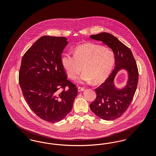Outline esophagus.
<instances>
[{
	"instance_id": "esophagus-1",
	"label": "esophagus",
	"mask_w": 156,
	"mask_h": 156,
	"mask_svg": "<svg viewBox=\"0 0 156 156\" xmlns=\"http://www.w3.org/2000/svg\"><path fill=\"white\" fill-rule=\"evenodd\" d=\"M84 89H85V88H84V87H78V91H79V92L83 90Z\"/></svg>"
}]
</instances>
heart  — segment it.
<instances>
[{"instance_id": "heart-1", "label": "heart", "mask_w": 156, "mask_h": 156, "mask_svg": "<svg viewBox=\"0 0 156 156\" xmlns=\"http://www.w3.org/2000/svg\"><path fill=\"white\" fill-rule=\"evenodd\" d=\"M115 62V55L111 49L101 45L87 43L80 45L75 49L74 55L65 54L61 58V62L68 76L72 80L77 78L81 72H84L80 81H94L101 83L111 73Z\"/></svg>"}]
</instances>
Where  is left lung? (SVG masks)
<instances>
[{"label": "left lung", "mask_w": 156, "mask_h": 156, "mask_svg": "<svg viewBox=\"0 0 156 156\" xmlns=\"http://www.w3.org/2000/svg\"><path fill=\"white\" fill-rule=\"evenodd\" d=\"M90 37L107 45L115 55V67L106 81L95 89L97 97L90 104V108L101 119L115 120L127 111L133 99L139 80L137 64L129 48L111 34L101 33ZM123 68L128 71L129 80L124 89L118 90L114 86L113 80L119 69Z\"/></svg>", "instance_id": "left-lung-1"}]
</instances>
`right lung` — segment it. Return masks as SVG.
I'll use <instances>...</instances> for the list:
<instances>
[{
	"mask_svg": "<svg viewBox=\"0 0 156 156\" xmlns=\"http://www.w3.org/2000/svg\"><path fill=\"white\" fill-rule=\"evenodd\" d=\"M67 38L44 36L23 56L19 82L31 111L45 121L64 119L73 108L76 86L67 79L61 62Z\"/></svg>",
	"mask_w": 156,
	"mask_h": 156,
	"instance_id": "1",
	"label": "right lung"
}]
</instances>
